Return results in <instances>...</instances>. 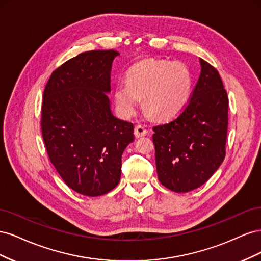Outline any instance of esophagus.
<instances>
[{
    "label": "esophagus",
    "mask_w": 261,
    "mask_h": 261,
    "mask_svg": "<svg viewBox=\"0 0 261 261\" xmlns=\"http://www.w3.org/2000/svg\"><path fill=\"white\" fill-rule=\"evenodd\" d=\"M147 133H148L147 129L145 127H143V126H141V125H137L136 127H135V129H134V134H135V136L137 138L146 136Z\"/></svg>",
    "instance_id": "1"
}]
</instances>
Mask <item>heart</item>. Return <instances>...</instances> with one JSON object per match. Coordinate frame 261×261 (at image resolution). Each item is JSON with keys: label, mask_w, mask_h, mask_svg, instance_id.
<instances>
[{"label": "heart", "mask_w": 261, "mask_h": 261, "mask_svg": "<svg viewBox=\"0 0 261 261\" xmlns=\"http://www.w3.org/2000/svg\"><path fill=\"white\" fill-rule=\"evenodd\" d=\"M193 91V75L181 62L146 59L134 64L126 74V84L114 87L118 114H135L143 98L146 112L155 120L168 121L186 108Z\"/></svg>", "instance_id": "obj_1"}]
</instances>
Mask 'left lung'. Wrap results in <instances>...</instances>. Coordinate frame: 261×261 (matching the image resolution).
<instances>
[{"label": "left lung", "instance_id": "left-lung-1", "mask_svg": "<svg viewBox=\"0 0 261 261\" xmlns=\"http://www.w3.org/2000/svg\"><path fill=\"white\" fill-rule=\"evenodd\" d=\"M199 61L201 72L186 108L152 128L158 178L175 193L203 185L225 156L227 93L218 70Z\"/></svg>", "mask_w": 261, "mask_h": 261}]
</instances>
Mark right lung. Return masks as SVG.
I'll list each match as a JSON object with an SVG mask.
<instances>
[{
  "instance_id": "1",
  "label": "right lung",
  "mask_w": 261,
  "mask_h": 261,
  "mask_svg": "<svg viewBox=\"0 0 261 261\" xmlns=\"http://www.w3.org/2000/svg\"><path fill=\"white\" fill-rule=\"evenodd\" d=\"M114 50L78 54L54 70L45 86L41 130L51 163L65 184L85 196L112 191L121 178L122 154L134 125L113 115Z\"/></svg>"
}]
</instances>
